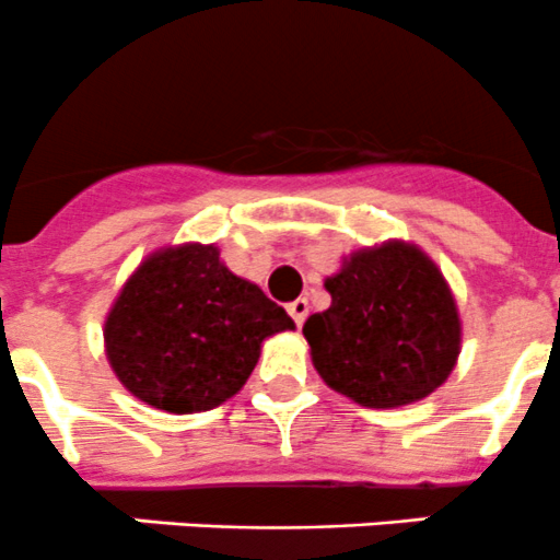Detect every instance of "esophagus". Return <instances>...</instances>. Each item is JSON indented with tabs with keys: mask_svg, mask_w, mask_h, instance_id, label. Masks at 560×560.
Here are the masks:
<instances>
[{
	"mask_svg": "<svg viewBox=\"0 0 560 560\" xmlns=\"http://www.w3.org/2000/svg\"><path fill=\"white\" fill-rule=\"evenodd\" d=\"M287 312H290L292 319H295V325L301 327L308 316V301L306 298H298V301H292L290 306H287Z\"/></svg>",
	"mask_w": 560,
	"mask_h": 560,
	"instance_id": "esophagus-1",
	"label": "esophagus"
}]
</instances>
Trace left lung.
<instances>
[{
	"instance_id": "8db88e82",
	"label": "left lung",
	"mask_w": 560,
	"mask_h": 560,
	"mask_svg": "<svg viewBox=\"0 0 560 560\" xmlns=\"http://www.w3.org/2000/svg\"><path fill=\"white\" fill-rule=\"evenodd\" d=\"M330 308L303 325L316 374L371 409L415 404L453 374L460 316L442 270L420 246L360 248L325 279Z\"/></svg>"
}]
</instances>
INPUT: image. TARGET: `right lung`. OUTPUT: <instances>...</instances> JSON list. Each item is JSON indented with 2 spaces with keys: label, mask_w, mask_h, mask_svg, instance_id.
<instances>
[{
  "label": "right lung",
  "mask_w": 560,
  "mask_h": 560,
  "mask_svg": "<svg viewBox=\"0 0 560 560\" xmlns=\"http://www.w3.org/2000/svg\"><path fill=\"white\" fill-rule=\"evenodd\" d=\"M295 322L235 276L213 244H180L138 265L105 319V354L124 387L171 415L208 411L252 376L262 341Z\"/></svg>",
  "instance_id": "right-lung-1"
}]
</instances>
